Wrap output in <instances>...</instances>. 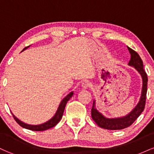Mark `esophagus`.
<instances>
[{
    "label": "esophagus",
    "mask_w": 154,
    "mask_h": 154,
    "mask_svg": "<svg viewBox=\"0 0 154 154\" xmlns=\"http://www.w3.org/2000/svg\"><path fill=\"white\" fill-rule=\"evenodd\" d=\"M91 86V82H89V81H84L82 83V88H83V89H87V88H88Z\"/></svg>",
    "instance_id": "obj_1"
}]
</instances>
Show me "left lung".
<instances>
[{
    "label": "left lung",
    "instance_id": "obj_1",
    "mask_svg": "<svg viewBox=\"0 0 154 154\" xmlns=\"http://www.w3.org/2000/svg\"><path fill=\"white\" fill-rule=\"evenodd\" d=\"M128 50L131 54V59L129 61L128 64L130 66H134L136 70L140 74L143 79V88L142 93H141L140 99L138 103L134 108L130 114L128 115L120 118H114V119H109L106 118L98 112V110L95 107V100L93 101V105L91 109V115L93 119L95 122L99 126L100 128L106 129V130H122L130 126L137 117L140 115L145 109L146 100V93H147V84H148V76L146 72H145L143 69V63L141 58L137 52L132 50V48L128 47Z\"/></svg>",
    "mask_w": 154,
    "mask_h": 154
}]
</instances>
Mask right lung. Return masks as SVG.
<instances>
[{"instance_id": "obj_1", "label": "right lung", "mask_w": 154, "mask_h": 154, "mask_svg": "<svg viewBox=\"0 0 154 154\" xmlns=\"http://www.w3.org/2000/svg\"><path fill=\"white\" fill-rule=\"evenodd\" d=\"M29 46L24 48L23 49V51L25 50V49L27 48ZM73 94H74L73 92H71L70 93H69V94L67 95L62 100H61V102L60 103L59 106V108H58L57 111H56V113L55 114V115L53 116V117L51 118L49 121H48V122H45L43 124H41V125H27V124L22 122V121H20L19 119H17V118L16 117V116L14 115L12 113L11 114H12V115H13V117H14V119H15V121L17 122L18 123L21 127H22L23 128L27 129V130H33V131H43V130H48V129L52 128H54V126H56V125L59 122L60 120L61 119L67 101H68V100L71 98V97L73 95Z\"/></svg>"}]
</instances>
